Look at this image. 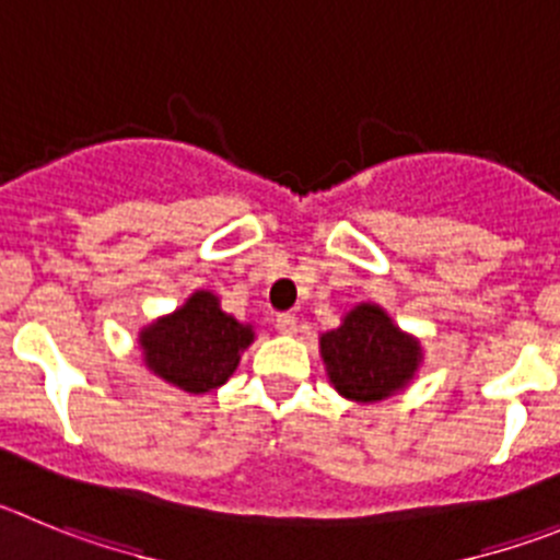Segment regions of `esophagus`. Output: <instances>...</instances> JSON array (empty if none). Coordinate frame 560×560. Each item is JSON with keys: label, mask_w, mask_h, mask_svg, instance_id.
Instances as JSON below:
<instances>
[{"label": "esophagus", "mask_w": 560, "mask_h": 560, "mask_svg": "<svg viewBox=\"0 0 560 560\" xmlns=\"http://www.w3.org/2000/svg\"><path fill=\"white\" fill-rule=\"evenodd\" d=\"M276 329H279L281 335H295L299 320H295V315H290V312H281V315L276 317Z\"/></svg>", "instance_id": "34e87169"}]
</instances>
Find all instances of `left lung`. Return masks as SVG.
I'll use <instances>...</instances> for the list:
<instances>
[{
  "label": "left lung",
  "mask_w": 560,
  "mask_h": 560,
  "mask_svg": "<svg viewBox=\"0 0 560 560\" xmlns=\"http://www.w3.org/2000/svg\"><path fill=\"white\" fill-rule=\"evenodd\" d=\"M320 357L335 390L351 401H382L410 385L421 346L382 306L360 304L320 335Z\"/></svg>",
  "instance_id": "left-lung-1"
}]
</instances>
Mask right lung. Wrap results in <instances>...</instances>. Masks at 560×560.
Instances as JSON below:
<instances>
[{
  "label": "right lung",
  "instance_id": "1",
  "mask_svg": "<svg viewBox=\"0 0 560 560\" xmlns=\"http://www.w3.org/2000/svg\"><path fill=\"white\" fill-rule=\"evenodd\" d=\"M254 342V326L220 310V299L198 290L184 306L139 331L144 365L186 393H209L225 385L240 357Z\"/></svg>",
  "mask_w": 560,
  "mask_h": 560
}]
</instances>
